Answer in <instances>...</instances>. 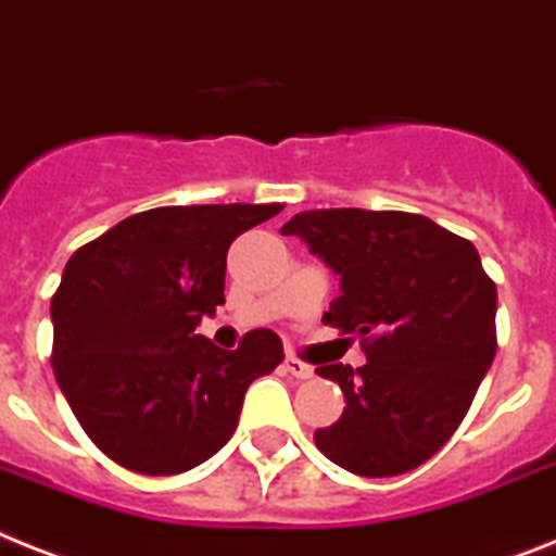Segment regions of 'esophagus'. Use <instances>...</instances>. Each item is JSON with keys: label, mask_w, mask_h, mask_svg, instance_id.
<instances>
[{"label": "esophagus", "mask_w": 556, "mask_h": 556, "mask_svg": "<svg viewBox=\"0 0 556 556\" xmlns=\"http://www.w3.org/2000/svg\"><path fill=\"white\" fill-rule=\"evenodd\" d=\"M282 365H286V370L291 372L293 379H311V376H314V367L305 365V362L296 356H286V362H282Z\"/></svg>", "instance_id": "obj_1"}]
</instances>
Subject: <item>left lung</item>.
<instances>
[{
	"label": "left lung",
	"mask_w": 556,
	"mask_h": 556,
	"mask_svg": "<svg viewBox=\"0 0 556 556\" xmlns=\"http://www.w3.org/2000/svg\"><path fill=\"white\" fill-rule=\"evenodd\" d=\"M339 274L321 316L356 333L367 365L316 367L342 387V418L316 429L325 458L362 478L429 460L464 421L492 367L497 288L478 249L424 214L316 208L282 226Z\"/></svg>",
	"instance_id": "8db88e82"
}]
</instances>
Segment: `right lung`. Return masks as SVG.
Wrapping results in <instances>:
<instances>
[{"instance_id": "obj_1", "label": "right lung", "mask_w": 556, "mask_h": 556, "mask_svg": "<svg viewBox=\"0 0 556 556\" xmlns=\"http://www.w3.org/2000/svg\"><path fill=\"white\" fill-rule=\"evenodd\" d=\"M279 212L149 208L70 256L50 302L53 372L106 458L138 475H180L235 435L245 390L286 358L282 342L260 328L220 350L194 328L226 302L228 245Z\"/></svg>"}]
</instances>
